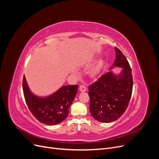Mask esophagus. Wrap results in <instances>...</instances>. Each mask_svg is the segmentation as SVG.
Listing matches in <instances>:
<instances>
[{
  "instance_id": "1",
  "label": "esophagus",
  "mask_w": 159,
  "mask_h": 159,
  "mask_svg": "<svg viewBox=\"0 0 159 159\" xmlns=\"http://www.w3.org/2000/svg\"><path fill=\"white\" fill-rule=\"evenodd\" d=\"M79 89H80V90L81 92H85L86 91V87L84 85H80Z\"/></svg>"
}]
</instances>
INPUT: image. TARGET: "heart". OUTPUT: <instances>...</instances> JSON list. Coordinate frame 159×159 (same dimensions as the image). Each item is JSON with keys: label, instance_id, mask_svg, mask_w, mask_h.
Returning a JSON list of instances; mask_svg holds the SVG:
<instances>
[{"label": "heart", "instance_id": "heart-1", "mask_svg": "<svg viewBox=\"0 0 159 159\" xmlns=\"http://www.w3.org/2000/svg\"><path fill=\"white\" fill-rule=\"evenodd\" d=\"M98 70H99V68L98 67V68H96V69H94V72H97L98 71Z\"/></svg>", "mask_w": 159, "mask_h": 159}]
</instances>
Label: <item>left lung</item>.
<instances>
[{
	"mask_svg": "<svg viewBox=\"0 0 159 159\" xmlns=\"http://www.w3.org/2000/svg\"><path fill=\"white\" fill-rule=\"evenodd\" d=\"M116 59L114 67L122 68L118 74L109 71L102 75L89 87L90 112L94 118L103 123L118 119L125 112L130 102L133 80L131 69L125 56L115 48Z\"/></svg>",
	"mask_w": 159,
	"mask_h": 159,
	"instance_id": "1",
	"label": "left lung"
}]
</instances>
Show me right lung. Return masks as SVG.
Returning a JSON list of instances; mask_svg holds the SVG:
<instances>
[{
	"label": "right lung",
	"instance_id": "obj_1",
	"mask_svg": "<svg viewBox=\"0 0 159 159\" xmlns=\"http://www.w3.org/2000/svg\"><path fill=\"white\" fill-rule=\"evenodd\" d=\"M78 89V85L62 86L53 94L41 97L32 93L25 75L22 80V89L29 110L37 120L48 125L60 124L68 116Z\"/></svg>",
	"mask_w": 159,
	"mask_h": 159
}]
</instances>
